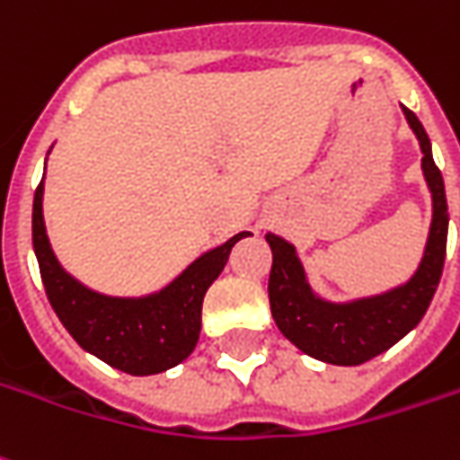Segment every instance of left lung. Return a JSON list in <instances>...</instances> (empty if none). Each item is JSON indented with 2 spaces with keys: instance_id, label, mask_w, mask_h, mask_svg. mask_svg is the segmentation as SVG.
Instances as JSON below:
<instances>
[{
  "instance_id": "obj_1",
  "label": "left lung",
  "mask_w": 460,
  "mask_h": 460,
  "mask_svg": "<svg viewBox=\"0 0 460 460\" xmlns=\"http://www.w3.org/2000/svg\"><path fill=\"white\" fill-rule=\"evenodd\" d=\"M402 112L420 143V165L433 199L426 252L408 282L393 287L383 295L362 296L352 302H327L312 292L295 246L277 234H267L271 246V317L282 335L314 360L330 365H362L373 360L375 355L393 348L423 320L428 305L438 289L448 239L446 189L430 153L426 128L415 118L413 111L402 108Z\"/></svg>"
}]
</instances>
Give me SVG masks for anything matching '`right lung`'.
<instances>
[{
    "label": "right lung",
    "mask_w": 460,
    "mask_h": 460,
    "mask_svg": "<svg viewBox=\"0 0 460 460\" xmlns=\"http://www.w3.org/2000/svg\"><path fill=\"white\" fill-rule=\"evenodd\" d=\"M42 196L45 178L34 190L32 246L47 299L75 342L128 375L165 373L186 360L199 342L206 289L224 271L234 243L252 234L242 231L201 254L161 292L108 296L87 289L62 270L47 239Z\"/></svg>",
    "instance_id": "add662e5"
}]
</instances>
